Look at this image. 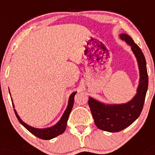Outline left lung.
I'll return each instance as SVG.
<instances>
[{"label": "left lung", "instance_id": "obj_1", "mask_svg": "<svg viewBox=\"0 0 155 155\" xmlns=\"http://www.w3.org/2000/svg\"><path fill=\"white\" fill-rule=\"evenodd\" d=\"M120 37L131 46L138 61L140 80L137 94L129 103L120 105H105L91 97L88 100V105L95 125L99 129L112 133L125 129L140 116L144 105L148 85L146 61L141 48L134 43L130 36L122 34Z\"/></svg>", "mask_w": 155, "mask_h": 155}]
</instances>
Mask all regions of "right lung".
I'll use <instances>...</instances> for the list:
<instances>
[{
  "label": "right lung",
  "instance_id": "obj_1",
  "mask_svg": "<svg viewBox=\"0 0 155 155\" xmlns=\"http://www.w3.org/2000/svg\"><path fill=\"white\" fill-rule=\"evenodd\" d=\"M76 94V92H73L70 97V99H69V103L67 109L65 110L63 116L61 118L60 121L53 127H51L46 128V129H37V128L32 127L28 125L27 124H25V122H23L21 119H20L19 116L17 114L16 111L14 109V112H15V115H16V118H18V121L22 124L28 130L30 131L32 134H34V136H36L38 138L42 139V140H51V139L54 138L57 136L60 135V134H63L64 132L65 129H66L67 127V122H68V120L69 118V115H70V112L72 110V108L73 107V103H74V96ZM12 107L14 108V105L12 104Z\"/></svg>",
  "mask_w": 155,
  "mask_h": 155
}]
</instances>
